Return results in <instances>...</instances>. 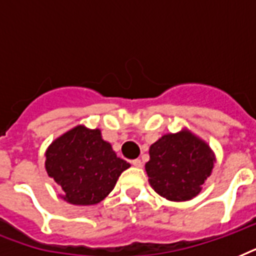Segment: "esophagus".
I'll return each instance as SVG.
<instances>
[{
    "label": "esophagus",
    "instance_id": "1",
    "mask_svg": "<svg viewBox=\"0 0 256 256\" xmlns=\"http://www.w3.org/2000/svg\"><path fill=\"white\" fill-rule=\"evenodd\" d=\"M132 164V166H134V168H142V160H134Z\"/></svg>",
    "mask_w": 256,
    "mask_h": 256
}]
</instances>
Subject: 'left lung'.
<instances>
[{
    "instance_id": "left-lung-1",
    "label": "left lung",
    "mask_w": 256,
    "mask_h": 256,
    "mask_svg": "<svg viewBox=\"0 0 256 256\" xmlns=\"http://www.w3.org/2000/svg\"><path fill=\"white\" fill-rule=\"evenodd\" d=\"M148 154L150 160L144 164L148 183L156 194L172 202L196 196L216 160L206 140L187 128L162 136Z\"/></svg>"
}]
</instances>
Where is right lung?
<instances>
[{
    "label": "right lung",
    "mask_w": 256,
    "mask_h": 256,
    "mask_svg": "<svg viewBox=\"0 0 256 256\" xmlns=\"http://www.w3.org/2000/svg\"><path fill=\"white\" fill-rule=\"evenodd\" d=\"M45 168L61 187L64 200L90 206L104 200L120 175L130 168L118 158L100 128L78 124L54 140L45 152Z\"/></svg>",
    "instance_id": "1"
}]
</instances>
